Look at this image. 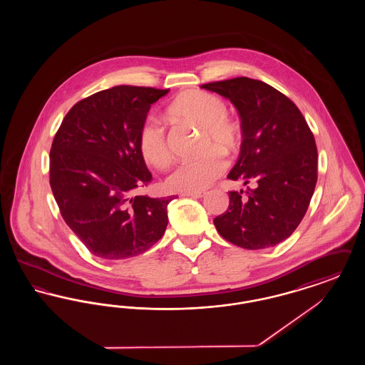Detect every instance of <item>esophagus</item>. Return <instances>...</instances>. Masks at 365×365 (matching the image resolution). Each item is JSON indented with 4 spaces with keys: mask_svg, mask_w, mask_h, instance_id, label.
<instances>
[{
    "mask_svg": "<svg viewBox=\"0 0 365 365\" xmlns=\"http://www.w3.org/2000/svg\"><path fill=\"white\" fill-rule=\"evenodd\" d=\"M183 195L186 197H194V198H201L205 195L204 191H190V192H183Z\"/></svg>",
    "mask_w": 365,
    "mask_h": 365,
    "instance_id": "esophagus-1",
    "label": "esophagus"
}]
</instances>
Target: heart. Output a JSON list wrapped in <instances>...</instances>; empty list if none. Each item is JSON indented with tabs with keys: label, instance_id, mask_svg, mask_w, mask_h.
<instances>
[{
	"label": "heart",
	"instance_id": "obj_1",
	"mask_svg": "<svg viewBox=\"0 0 365 365\" xmlns=\"http://www.w3.org/2000/svg\"><path fill=\"white\" fill-rule=\"evenodd\" d=\"M227 104L216 94L204 90H189L168 106V113L179 122L198 125L202 130L201 148L207 152L194 160L180 163L167 178V187L176 192L202 191L226 171L221 155L235 156L242 142L241 124L227 115ZM142 158L155 168L171 163V149L164 127L155 119H146L138 131Z\"/></svg>",
	"mask_w": 365,
	"mask_h": 365
}]
</instances>
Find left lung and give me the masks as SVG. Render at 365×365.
Listing matches in <instances>:
<instances>
[{
  "label": "left lung",
  "instance_id": "obj_1",
  "mask_svg": "<svg viewBox=\"0 0 365 365\" xmlns=\"http://www.w3.org/2000/svg\"><path fill=\"white\" fill-rule=\"evenodd\" d=\"M240 112L241 155L228 179L256 187L228 191L230 204L215 217L217 232L243 249L271 247L287 240L305 216L317 182V148L297 105L246 76L202 85Z\"/></svg>",
  "mask_w": 365,
  "mask_h": 365
}]
</instances>
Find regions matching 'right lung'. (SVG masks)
<instances>
[{
  "label": "right lung",
  "instance_id": "add662e5",
  "mask_svg": "<svg viewBox=\"0 0 365 365\" xmlns=\"http://www.w3.org/2000/svg\"><path fill=\"white\" fill-rule=\"evenodd\" d=\"M170 88L115 86L78 101L51 149L49 182L64 222L90 253L123 260L145 253L163 237L175 195L137 191L152 182L138 149L150 105Z\"/></svg>",
  "mask_w": 365,
  "mask_h": 365
}]
</instances>
